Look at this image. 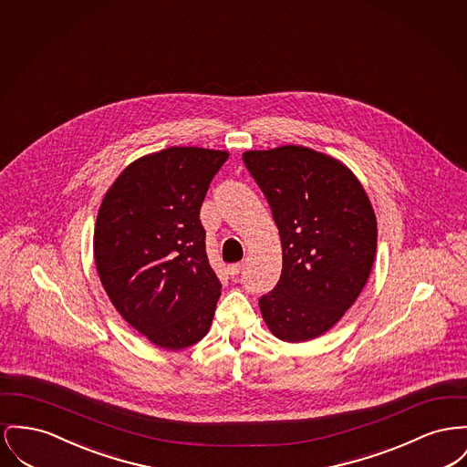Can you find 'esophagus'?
<instances>
[{"label": "esophagus", "instance_id": "1", "mask_svg": "<svg viewBox=\"0 0 467 467\" xmlns=\"http://www.w3.org/2000/svg\"><path fill=\"white\" fill-rule=\"evenodd\" d=\"M242 268H244V263H234V265L227 266V272H229L231 276H236V275H240Z\"/></svg>", "mask_w": 467, "mask_h": 467}]
</instances>
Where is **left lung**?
Returning <instances> with one entry per match:
<instances>
[{"instance_id":"obj_1","label":"left lung","mask_w":467,"mask_h":467,"mask_svg":"<svg viewBox=\"0 0 467 467\" xmlns=\"http://www.w3.org/2000/svg\"><path fill=\"white\" fill-rule=\"evenodd\" d=\"M244 162L266 195L282 244V275L259 300L268 329L306 342L333 328L372 272L378 222L355 172L327 153L285 144L248 150Z\"/></svg>"}]
</instances>
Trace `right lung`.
Instances as JSON below:
<instances>
[{
    "mask_svg": "<svg viewBox=\"0 0 467 467\" xmlns=\"http://www.w3.org/2000/svg\"><path fill=\"white\" fill-rule=\"evenodd\" d=\"M227 151L172 146L127 165L104 195L93 234L100 282L121 317L178 351L212 327L220 282L199 210Z\"/></svg>",
    "mask_w": 467,
    "mask_h": 467,
    "instance_id": "add662e5",
    "label": "right lung"
}]
</instances>
